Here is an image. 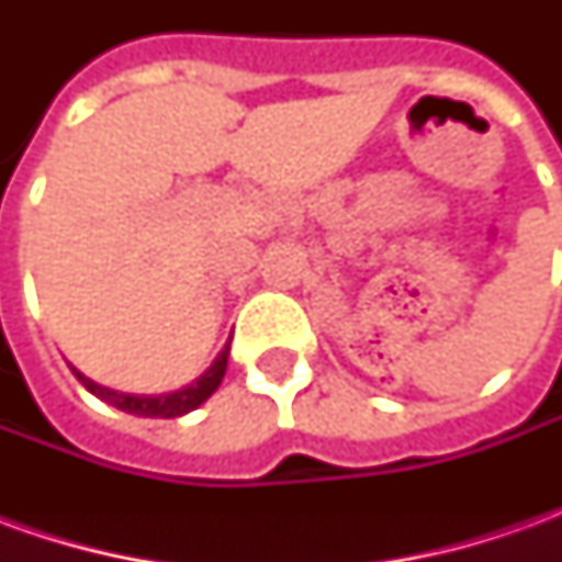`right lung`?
Segmentation results:
<instances>
[{"instance_id":"obj_1","label":"right lung","mask_w":562,"mask_h":562,"mask_svg":"<svg viewBox=\"0 0 562 562\" xmlns=\"http://www.w3.org/2000/svg\"><path fill=\"white\" fill-rule=\"evenodd\" d=\"M225 367H228V346L222 349L220 358L210 364V370L201 379H195L192 385L173 391V394H159V397H147V394H123V391L104 389V385H95L92 379H87L83 373H78L75 367V376L80 379V385L95 394L99 401L111 403L116 409H123L128 415H140V418H177V415H186L198 409L201 403L207 401L213 391L220 389L222 376H225Z\"/></svg>"}]
</instances>
